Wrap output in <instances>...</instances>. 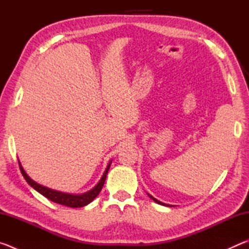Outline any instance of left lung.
<instances>
[{
  "instance_id": "1",
  "label": "left lung",
  "mask_w": 249,
  "mask_h": 249,
  "mask_svg": "<svg viewBox=\"0 0 249 249\" xmlns=\"http://www.w3.org/2000/svg\"><path fill=\"white\" fill-rule=\"evenodd\" d=\"M148 196L150 197V199H153L155 202H156V203H158V204H161V205H167V206H170V205H168V204H165V203H162V202H160V201H158L157 199H155V197L154 196H151L150 195H148Z\"/></svg>"
}]
</instances>
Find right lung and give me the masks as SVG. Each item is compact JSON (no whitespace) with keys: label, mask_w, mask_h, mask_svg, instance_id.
Segmentation results:
<instances>
[{"label":"right lung","mask_w":249,"mask_h":249,"mask_svg":"<svg viewBox=\"0 0 249 249\" xmlns=\"http://www.w3.org/2000/svg\"><path fill=\"white\" fill-rule=\"evenodd\" d=\"M18 163H19L20 172H22V175L25 178V180H26L27 183L31 185V187L35 189L37 192H39L40 195H43L50 201L54 202V203L65 205V206H69V208H81V206L91 203V202L99 196L100 191L102 190V188H103L105 179H107V175L108 172L109 167H111L112 161L108 162L107 169H105L102 178H101L99 181V183L96 184L93 189H91L90 191L82 193V195H70V193H65V192L56 191V190H53V189L46 188V187H44V185L37 183L33 179L29 178L26 172H25L24 168L22 167V165H20L19 161H18Z\"/></svg>","instance_id":"add662e5"}]
</instances>
